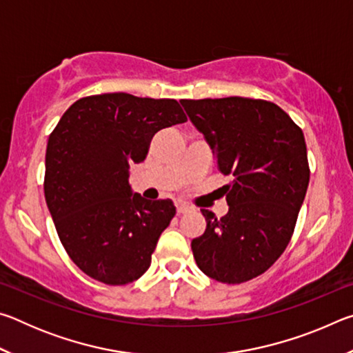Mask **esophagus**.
Listing matches in <instances>:
<instances>
[{
  "mask_svg": "<svg viewBox=\"0 0 353 353\" xmlns=\"http://www.w3.org/2000/svg\"><path fill=\"white\" fill-rule=\"evenodd\" d=\"M176 208H177V213H179V214H181V213H187V212L190 210V207H188L187 204H182V202H177Z\"/></svg>",
  "mask_w": 353,
  "mask_h": 353,
  "instance_id": "obj_1",
  "label": "esophagus"
}]
</instances>
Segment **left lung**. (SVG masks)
Wrapping results in <instances>:
<instances>
[{"label": "left lung", "instance_id": "8db88e82", "mask_svg": "<svg viewBox=\"0 0 353 353\" xmlns=\"http://www.w3.org/2000/svg\"><path fill=\"white\" fill-rule=\"evenodd\" d=\"M212 148L218 170L232 176L225 216L202 208L207 227L191 241L196 265L210 279L236 285L276 263L294 232L310 182L302 129L279 105L241 97L182 99Z\"/></svg>", "mask_w": 353, "mask_h": 353}]
</instances>
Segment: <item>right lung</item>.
<instances>
[{
	"mask_svg": "<svg viewBox=\"0 0 353 353\" xmlns=\"http://www.w3.org/2000/svg\"><path fill=\"white\" fill-rule=\"evenodd\" d=\"M187 121L176 99L104 93L77 99L48 139L45 199L76 266L105 285L140 279L176 214L171 199L132 194L129 168L152 137Z\"/></svg>",
	"mask_w": 353,
	"mask_h": 353,
	"instance_id": "obj_1",
	"label": "right lung"
}]
</instances>
